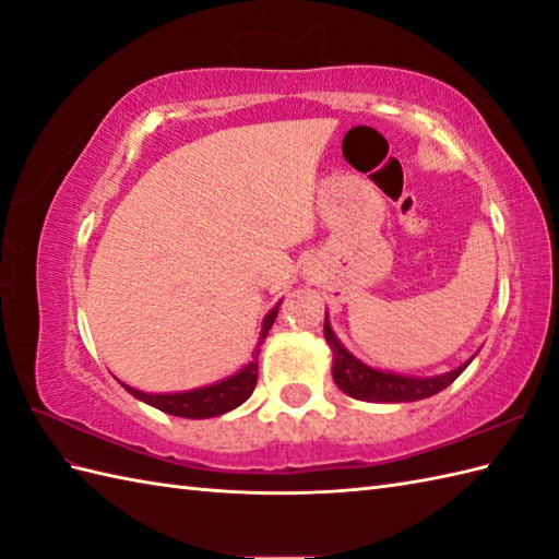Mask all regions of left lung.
<instances>
[{
	"label": "left lung",
	"mask_w": 559,
	"mask_h": 559,
	"mask_svg": "<svg viewBox=\"0 0 559 559\" xmlns=\"http://www.w3.org/2000/svg\"><path fill=\"white\" fill-rule=\"evenodd\" d=\"M324 338L331 348V374H334L336 386L358 401H372V403H406V401H420L430 399L439 391L447 389L454 379L466 370L471 360L459 365L456 370L435 374V377H411L399 372L377 370V367L362 362L360 358L343 346L338 336L334 334L329 322V312L324 314Z\"/></svg>",
	"instance_id": "left-lung-1"
}]
</instances>
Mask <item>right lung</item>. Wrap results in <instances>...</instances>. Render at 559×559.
Instances as JSON below:
<instances>
[{
	"mask_svg": "<svg viewBox=\"0 0 559 559\" xmlns=\"http://www.w3.org/2000/svg\"><path fill=\"white\" fill-rule=\"evenodd\" d=\"M281 302L273 307V310L264 317L261 322V331H259V341L257 348L252 353V360H249L245 367H240L235 374L221 379V382H213L206 386L199 389H189V391H173V394H148V391H139L134 386H129L124 382H120L129 394L134 399L148 403V406L158 408L163 413L177 415V418H192V420H201V418H216V415L228 413L252 396V391L257 386V372H259V348L264 343L269 329L276 322Z\"/></svg>",
	"mask_w": 559,
	"mask_h": 559,
	"instance_id": "1",
	"label": "right lung"
}]
</instances>
